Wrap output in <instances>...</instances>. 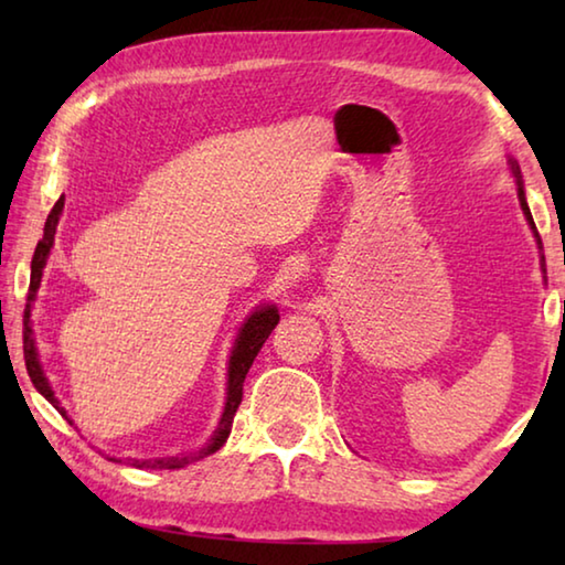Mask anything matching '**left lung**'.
I'll use <instances>...</instances> for the list:
<instances>
[{
	"instance_id": "left-lung-1",
	"label": "left lung",
	"mask_w": 565,
	"mask_h": 565,
	"mask_svg": "<svg viewBox=\"0 0 565 565\" xmlns=\"http://www.w3.org/2000/svg\"><path fill=\"white\" fill-rule=\"evenodd\" d=\"M509 167H511V174H513V179H515V191H519V202H521V209H523V216H525V222H529V226H531V232H533V236H535V244H539V248H541V236H539V232H535V224H533V216H531V209H529V202H525V191H523V177H521V169H519V164H515L513 159H509ZM543 256H541V269H543ZM546 271V269H543Z\"/></svg>"
}]
</instances>
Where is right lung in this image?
<instances>
[{
  "instance_id": "add662e5",
  "label": "right lung",
  "mask_w": 565,
  "mask_h": 565,
  "mask_svg": "<svg viewBox=\"0 0 565 565\" xmlns=\"http://www.w3.org/2000/svg\"><path fill=\"white\" fill-rule=\"evenodd\" d=\"M62 209H64V196H60V202L54 204V209L46 216V224H44V236L42 242L36 244L34 248V256H32V276H30V294H26V306H24V361H26V371H30V379L34 388L40 391V394L50 401V404L60 411V414L74 424V420L66 416L64 406L60 404V398L54 396L50 379H46L44 369H42V361H40V351H36V339H34V329H32V309H34V301H36V291H40L42 286V276H44V266L46 259H50L52 254V246H54V234H56V224H60V216H62ZM276 323H279V309H276V303H262L256 306V309L248 313L246 321L242 323V329H238L236 339H234V347L232 353H228V363H226V401H224V411H222V418H218V424L214 428V434L209 436V441L199 448V451H189V454H179V456H161V458H131V466L137 468H184L191 461H199V458L204 456H212L216 454L218 448L226 444L228 434H232V424H234V414L238 404H242V391H244V379L248 374V369H252V363L256 359V353L262 351L264 341L269 339V333L274 331Z\"/></svg>"
}]
</instances>
